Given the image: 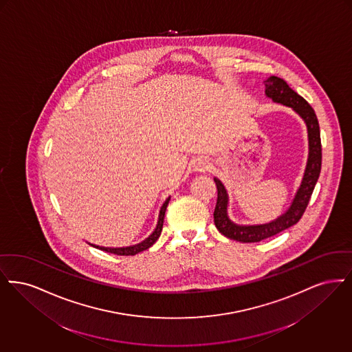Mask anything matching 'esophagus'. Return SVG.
Segmentation results:
<instances>
[{
	"instance_id": "obj_1",
	"label": "esophagus",
	"mask_w": 352,
	"mask_h": 352,
	"mask_svg": "<svg viewBox=\"0 0 352 352\" xmlns=\"http://www.w3.org/2000/svg\"><path fill=\"white\" fill-rule=\"evenodd\" d=\"M199 167L201 169H206L208 168V163H206V162H202V160H201V162H199Z\"/></svg>"
}]
</instances>
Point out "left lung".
I'll list each match as a JSON object with an SVG mask.
<instances>
[{
  "mask_svg": "<svg viewBox=\"0 0 352 352\" xmlns=\"http://www.w3.org/2000/svg\"><path fill=\"white\" fill-rule=\"evenodd\" d=\"M265 96L271 98L276 104H281L294 110L306 124L307 129V140H309V153L306 162L305 172L301 184L292 199L291 206L288 210L276 219L261 223V225H238L231 221L229 217V195L225 185L219 179L214 177V183L218 190L217 205L214 209L215 228L221 234L230 239L252 243L260 242L265 238L278 234L283 230L288 229L296 225L304 214L309 199L314 190V186L320 177L322 164L321 134L317 116L313 107L307 104L300 94L294 92L289 85L280 77H268L265 81Z\"/></svg>",
  "mask_w": 352,
  "mask_h": 352,
  "instance_id": "1",
  "label": "left lung"
}]
</instances>
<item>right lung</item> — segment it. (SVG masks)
<instances>
[{"label":"right lung","instance_id":"1","mask_svg":"<svg viewBox=\"0 0 352 352\" xmlns=\"http://www.w3.org/2000/svg\"><path fill=\"white\" fill-rule=\"evenodd\" d=\"M170 197L164 201V204L162 205L160 208V212H159V218H157V223H156V228L153 229V232L142 242H139L137 245H127V247H102V245H89L96 247V248H100L105 252H110V254H116V255H135L138 252H142L147 248H150L151 245L159 239L160 234H162V229H163V222H164V215H166V210H167V206H168V202Z\"/></svg>","mask_w":352,"mask_h":352}]
</instances>
